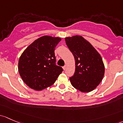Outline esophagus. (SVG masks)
Returning <instances> with one entry per match:
<instances>
[{
  "label": "esophagus",
  "mask_w": 123,
  "mask_h": 123,
  "mask_svg": "<svg viewBox=\"0 0 123 123\" xmlns=\"http://www.w3.org/2000/svg\"><path fill=\"white\" fill-rule=\"evenodd\" d=\"M66 68H67V66H66V65L64 66V67H63V69H64V71H65Z\"/></svg>",
  "instance_id": "1"
}]
</instances>
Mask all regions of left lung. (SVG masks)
Instances as JSON below:
<instances>
[{"label":"left lung","instance_id":"8db88e82","mask_svg":"<svg viewBox=\"0 0 123 123\" xmlns=\"http://www.w3.org/2000/svg\"><path fill=\"white\" fill-rule=\"evenodd\" d=\"M65 40L75 61V71L69 78L72 85L82 92L92 91L104 77L105 68L101 56L81 36L67 37Z\"/></svg>","mask_w":123,"mask_h":123}]
</instances>
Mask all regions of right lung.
I'll use <instances>...</instances> for the list:
<instances>
[{
    "instance_id": "obj_1",
    "label": "right lung",
    "mask_w": 123,
    "mask_h": 123,
    "mask_svg": "<svg viewBox=\"0 0 123 123\" xmlns=\"http://www.w3.org/2000/svg\"><path fill=\"white\" fill-rule=\"evenodd\" d=\"M60 38L43 36L29 45L20 56L18 63L19 74L28 86L37 91L54 84L63 71L56 65L55 47Z\"/></svg>"
}]
</instances>
